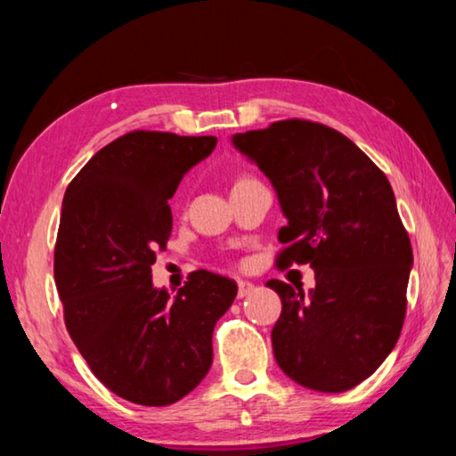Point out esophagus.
I'll return each mask as SVG.
<instances>
[{"mask_svg":"<svg viewBox=\"0 0 456 456\" xmlns=\"http://www.w3.org/2000/svg\"><path fill=\"white\" fill-rule=\"evenodd\" d=\"M256 289V285H253L251 281H245V280H239L237 281V293H239V297H245V296H249V293Z\"/></svg>","mask_w":456,"mask_h":456,"instance_id":"obj_1","label":"esophagus"}]
</instances>
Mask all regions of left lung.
<instances>
[{"label":"left lung","mask_w":456,"mask_h":456,"mask_svg":"<svg viewBox=\"0 0 456 456\" xmlns=\"http://www.w3.org/2000/svg\"><path fill=\"white\" fill-rule=\"evenodd\" d=\"M272 181L288 225L277 265L310 264L315 288L280 280L273 354L291 380L344 392L376 372L406 315L412 245L386 175L348 136L302 118L233 136Z\"/></svg>","instance_id":"obj_1"}]
</instances>
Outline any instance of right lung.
<instances>
[{
	"label": "right lung",
	"mask_w": 456,
	"mask_h": 456,
	"mask_svg": "<svg viewBox=\"0 0 456 456\" xmlns=\"http://www.w3.org/2000/svg\"><path fill=\"white\" fill-rule=\"evenodd\" d=\"M215 136L133 130L68 184L53 280L68 334L100 382L142 406H167L209 372L213 330L237 296L229 277L199 269L171 299L151 265L173 231L168 199L213 152Z\"/></svg>",
	"instance_id": "right-lung-1"
}]
</instances>
